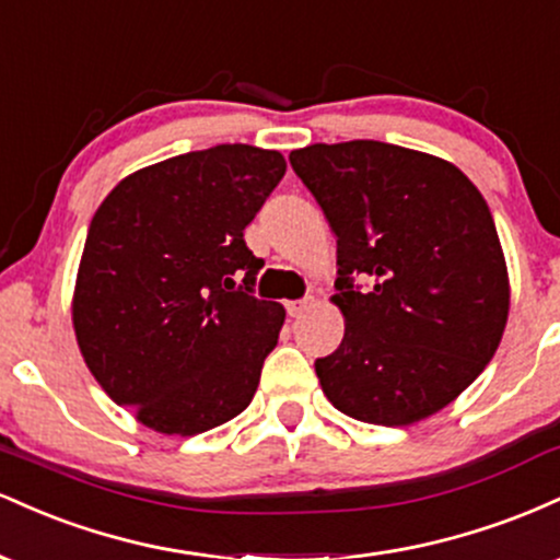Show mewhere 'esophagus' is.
I'll list each match as a JSON object with an SVG mask.
<instances>
[{
    "label": "esophagus",
    "instance_id": "34e87169",
    "mask_svg": "<svg viewBox=\"0 0 560 560\" xmlns=\"http://www.w3.org/2000/svg\"><path fill=\"white\" fill-rule=\"evenodd\" d=\"M311 305H313V298L287 302V313H289V316H292V318H298V316H302V313H305Z\"/></svg>",
    "mask_w": 560,
    "mask_h": 560
}]
</instances>
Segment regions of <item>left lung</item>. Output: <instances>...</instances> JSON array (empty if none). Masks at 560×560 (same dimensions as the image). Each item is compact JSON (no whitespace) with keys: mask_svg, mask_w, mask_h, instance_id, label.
I'll use <instances>...</instances> for the list:
<instances>
[{"mask_svg":"<svg viewBox=\"0 0 560 560\" xmlns=\"http://www.w3.org/2000/svg\"><path fill=\"white\" fill-rule=\"evenodd\" d=\"M289 163L337 236L331 302L345 337L316 361L320 389L376 427L429 419L487 369L505 331L511 281L485 197L447 160L384 141L311 144Z\"/></svg>","mask_w":560,"mask_h":560,"instance_id":"1","label":"left lung"}]
</instances>
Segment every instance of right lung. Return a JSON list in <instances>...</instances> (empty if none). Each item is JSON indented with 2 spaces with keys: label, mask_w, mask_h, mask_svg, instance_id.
I'll use <instances>...</instances> for the list:
<instances>
[{
  "label": "right lung",
  "mask_w": 560,
  "mask_h": 560,
  "mask_svg": "<svg viewBox=\"0 0 560 560\" xmlns=\"http://www.w3.org/2000/svg\"><path fill=\"white\" fill-rule=\"evenodd\" d=\"M276 150L218 144L139 168L102 199L75 273V342L147 429L191 436L253 402L287 311L236 289L262 262L244 226L281 182Z\"/></svg>",
  "instance_id": "right-lung-1"
}]
</instances>
